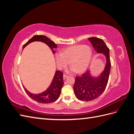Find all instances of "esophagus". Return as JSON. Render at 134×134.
Wrapping results in <instances>:
<instances>
[{"mask_svg":"<svg viewBox=\"0 0 134 134\" xmlns=\"http://www.w3.org/2000/svg\"><path fill=\"white\" fill-rule=\"evenodd\" d=\"M68 75H66V74H64L63 75V78H64V79H66L67 78H68Z\"/></svg>","mask_w":134,"mask_h":134,"instance_id":"esophagus-1","label":"esophagus"}]
</instances>
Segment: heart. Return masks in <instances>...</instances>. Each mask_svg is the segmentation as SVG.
<instances>
[{
    "label": "heart",
    "mask_w": 134,
    "mask_h": 134,
    "mask_svg": "<svg viewBox=\"0 0 134 134\" xmlns=\"http://www.w3.org/2000/svg\"><path fill=\"white\" fill-rule=\"evenodd\" d=\"M93 52L90 46L82 44L69 47L63 51L62 53L56 54L57 65L59 69L67 66L70 62L71 70L78 73L87 70L91 63Z\"/></svg>",
    "instance_id": "obj_1"
}]
</instances>
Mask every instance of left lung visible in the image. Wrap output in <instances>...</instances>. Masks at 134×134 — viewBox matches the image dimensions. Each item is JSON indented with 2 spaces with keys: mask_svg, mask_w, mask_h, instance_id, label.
Instances as JSON below:
<instances>
[{
  "mask_svg": "<svg viewBox=\"0 0 134 134\" xmlns=\"http://www.w3.org/2000/svg\"><path fill=\"white\" fill-rule=\"evenodd\" d=\"M98 54L106 58L103 70L97 76L92 75L88 70L82 76H76L74 85V92L77 98L80 100L90 101L98 98L106 89L111 70L109 50L103 40L92 37L88 38Z\"/></svg>",
  "mask_w": 134,
  "mask_h": 134,
  "instance_id": "1",
  "label": "left lung"
}]
</instances>
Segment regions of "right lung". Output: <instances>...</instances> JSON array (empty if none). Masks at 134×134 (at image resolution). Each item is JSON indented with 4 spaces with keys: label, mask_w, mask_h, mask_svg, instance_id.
<instances>
[{
    "label": "right lung",
    "mask_w": 134,
    "mask_h": 134,
    "mask_svg": "<svg viewBox=\"0 0 134 134\" xmlns=\"http://www.w3.org/2000/svg\"><path fill=\"white\" fill-rule=\"evenodd\" d=\"M35 41L42 42L46 44L51 48L53 54H55V51H54V49L57 47V44L51 41L50 38L43 35H35L33 36L23 46V49L28 44ZM63 84V74L62 72L58 70L55 71L53 79L50 86L44 92L38 93V94H34L28 91L24 86L23 88H25L26 92L29 97L36 100V102L41 103H50L55 102L59 98Z\"/></svg>",
    "instance_id": "right-lung-1"
}]
</instances>
